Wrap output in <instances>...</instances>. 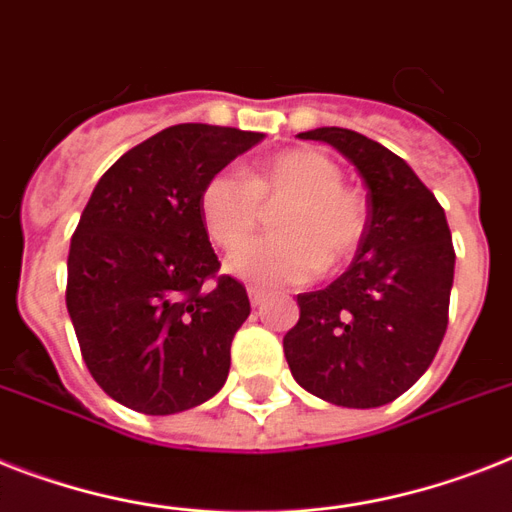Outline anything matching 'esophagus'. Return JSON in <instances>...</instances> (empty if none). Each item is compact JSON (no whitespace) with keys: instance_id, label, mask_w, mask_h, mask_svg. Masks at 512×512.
<instances>
[{"instance_id":"esophagus-1","label":"esophagus","mask_w":512,"mask_h":512,"mask_svg":"<svg viewBox=\"0 0 512 512\" xmlns=\"http://www.w3.org/2000/svg\"><path fill=\"white\" fill-rule=\"evenodd\" d=\"M247 294H249V302H252V307H260L265 302V297H268V292H265V289H260V286H249Z\"/></svg>"}]
</instances>
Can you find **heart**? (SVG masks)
<instances>
[{
	"instance_id": "1",
	"label": "heart",
	"mask_w": 512,
	"mask_h": 512,
	"mask_svg": "<svg viewBox=\"0 0 512 512\" xmlns=\"http://www.w3.org/2000/svg\"><path fill=\"white\" fill-rule=\"evenodd\" d=\"M287 205L276 237L245 245L259 225L263 204ZM199 218L210 242L236 250L228 270L255 284H302L336 270L357 255L368 234V199L344 184L342 168L318 149H284L234 173H215L199 189Z\"/></svg>"
}]
</instances>
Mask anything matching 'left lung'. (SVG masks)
Here are the masks:
<instances>
[{"label": "left lung", "mask_w": 512, "mask_h": 512, "mask_svg": "<svg viewBox=\"0 0 512 512\" xmlns=\"http://www.w3.org/2000/svg\"><path fill=\"white\" fill-rule=\"evenodd\" d=\"M368 186V234L326 289L297 294L299 321L284 336L302 389L342 407H381L405 394L447 331L455 249L442 205L402 157L350 128H315Z\"/></svg>", "instance_id": "left-lung-1"}]
</instances>
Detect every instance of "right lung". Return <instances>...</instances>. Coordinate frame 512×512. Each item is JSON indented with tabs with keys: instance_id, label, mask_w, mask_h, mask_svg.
Returning <instances> with one entry per match:
<instances>
[{
	"instance_id": "add662e5",
	"label": "right lung",
	"mask_w": 512,
	"mask_h": 512,
	"mask_svg": "<svg viewBox=\"0 0 512 512\" xmlns=\"http://www.w3.org/2000/svg\"><path fill=\"white\" fill-rule=\"evenodd\" d=\"M263 134L181 123L128 149L70 239L65 302L83 363L136 413L173 415L226 384L249 315L199 218V189Z\"/></svg>"
}]
</instances>
